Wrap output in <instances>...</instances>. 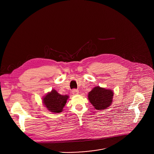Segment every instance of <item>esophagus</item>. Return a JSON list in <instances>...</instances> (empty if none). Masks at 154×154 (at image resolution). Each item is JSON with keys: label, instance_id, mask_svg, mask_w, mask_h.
Instances as JSON below:
<instances>
[{"label": "esophagus", "instance_id": "esophagus-1", "mask_svg": "<svg viewBox=\"0 0 154 154\" xmlns=\"http://www.w3.org/2000/svg\"><path fill=\"white\" fill-rule=\"evenodd\" d=\"M72 94H73V95H77V94H78V93H79V91H78V89H74L72 90Z\"/></svg>", "mask_w": 154, "mask_h": 154}]
</instances>
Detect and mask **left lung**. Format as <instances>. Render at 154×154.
I'll list each match as a JSON object with an SVG mask.
<instances>
[{
	"instance_id": "left-lung-1",
	"label": "left lung",
	"mask_w": 154,
	"mask_h": 154,
	"mask_svg": "<svg viewBox=\"0 0 154 154\" xmlns=\"http://www.w3.org/2000/svg\"><path fill=\"white\" fill-rule=\"evenodd\" d=\"M113 95L111 90L96 87L89 92L88 99L97 110H104L111 105Z\"/></svg>"
}]
</instances>
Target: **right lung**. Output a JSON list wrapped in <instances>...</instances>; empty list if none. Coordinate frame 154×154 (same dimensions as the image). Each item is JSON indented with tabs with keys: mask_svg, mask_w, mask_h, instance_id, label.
Instances as JSON below:
<instances>
[{
	"mask_svg": "<svg viewBox=\"0 0 154 154\" xmlns=\"http://www.w3.org/2000/svg\"><path fill=\"white\" fill-rule=\"evenodd\" d=\"M69 97L67 95H62L56 90H52L51 92L48 93L43 98V103L45 107L51 112L54 113L60 112Z\"/></svg>",
	"mask_w": 154,
	"mask_h": 154,
	"instance_id": "obj_1",
	"label": "right lung"
}]
</instances>
